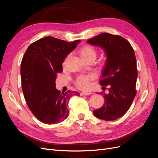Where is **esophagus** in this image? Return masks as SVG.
Listing matches in <instances>:
<instances>
[{"mask_svg": "<svg viewBox=\"0 0 158 158\" xmlns=\"http://www.w3.org/2000/svg\"><path fill=\"white\" fill-rule=\"evenodd\" d=\"M92 94V93H90V92H81L80 93V95H91Z\"/></svg>", "mask_w": 158, "mask_h": 158, "instance_id": "1", "label": "esophagus"}]
</instances>
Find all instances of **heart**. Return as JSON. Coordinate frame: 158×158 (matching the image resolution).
<instances>
[{
	"label": "heart",
	"instance_id": "heart-1",
	"mask_svg": "<svg viewBox=\"0 0 158 158\" xmlns=\"http://www.w3.org/2000/svg\"><path fill=\"white\" fill-rule=\"evenodd\" d=\"M80 55L82 59L86 62L90 59H95L96 58L97 52L94 47L86 45L80 49ZM70 55H69L64 60V64L66 63V60L69 59ZM95 76L93 73H89L88 74H81L79 75L75 80V84L78 88L82 89H87L91 85V81L95 79Z\"/></svg>",
	"mask_w": 158,
	"mask_h": 158
}]
</instances>
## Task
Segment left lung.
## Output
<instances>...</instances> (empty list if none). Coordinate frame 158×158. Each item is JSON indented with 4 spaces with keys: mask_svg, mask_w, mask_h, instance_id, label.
<instances>
[{
    "mask_svg": "<svg viewBox=\"0 0 158 158\" xmlns=\"http://www.w3.org/2000/svg\"><path fill=\"white\" fill-rule=\"evenodd\" d=\"M102 48L107 56L99 84L109 85V94H103V106L93 111L95 117L113 121L125 114L136 94L138 77L135 51L127 40L120 35L102 33L87 41Z\"/></svg>",
    "mask_w": 158,
    "mask_h": 158,
    "instance_id": "left-lung-1",
    "label": "left lung"
}]
</instances>
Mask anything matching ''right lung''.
Returning a JSON list of instances; mask_svg holds the SVG:
<instances>
[{"mask_svg":"<svg viewBox=\"0 0 158 158\" xmlns=\"http://www.w3.org/2000/svg\"><path fill=\"white\" fill-rule=\"evenodd\" d=\"M80 42L45 37L31 44L23 55L20 68L23 94L30 111L42 123L50 125L65 120L70 98L80 95L70 90L60 92L55 86L62 64Z\"/></svg>","mask_w":158,"mask_h":158,"instance_id":"add662e5","label":"right lung"}]
</instances>
